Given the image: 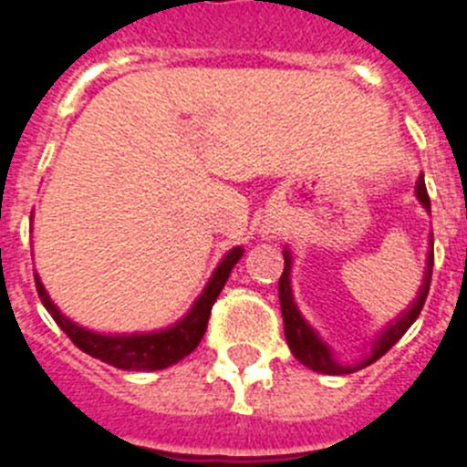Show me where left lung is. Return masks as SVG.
Wrapping results in <instances>:
<instances>
[{"label": "left lung", "mask_w": 467, "mask_h": 467, "mask_svg": "<svg viewBox=\"0 0 467 467\" xmlns=\"http://www.w3.org/2000/svg\"><path fill=\"white\" fill-rule=\"evenodd\" d=\"M416 200L423 204L425 211H430V197H428V190H425L423 176L416 181ZM282 254H284V273L282 277H279V306H282V317H284V336H286L289 350L294 352V357L298 359V362L306 364V367L312 368V371H317V374H327V376L352 374V371H359V368L374 364L379 357H383L385 352L395 346L397 340L407 334L409 327L419 319L425 298H428L430 277H432V258H435L432 256V234H430V249H428V258H425L423 284H420L419 294H416L411 306H409L400 317L388 322V327L380 329L379 334L371 338V346H368V350L364 352L362 359H357V362L352 364H343L338 357L334 355V350L324 343L322 336L312 329L310 324H307V319L303 317L298 306H296L294 289H291V265H294V258H291V251L286 249V246H284Z\"/></svg>", "instance_id": "8db88e82"}]
</instances>
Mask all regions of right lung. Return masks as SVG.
Returning <instances> with one entry per match:
<instances>
[{"label": "right lung", "instance_id": "right-lung-1", "mask_svg": "<svg viewBox=\"0 0 467 467\" xmlns=\"http://www.w3.org/2000/svg\"><path fill=\"white\" fill-rule=\"evenodd\" d=\"M244 254V246H233L225 256L213 267L209 282L204 284L202 294L194 298L190 310L183 317L176 319L164 329L155 331H133V334H105V331H93L70 319L51 301L42 277L35 275L37 282V294L42 298L48 315L56 319L60 329L67 334V338L87 355L96 357L100 362L110 367L124 368V371H160V368L171 367L181 362L185 355L200 346L202 336L206 331L211 307L216 303L218 294L223 291L230 277V270L237 265V261Z\"/></svg>", "mask_w": 467, "mask_h": 467}]
</instances>
